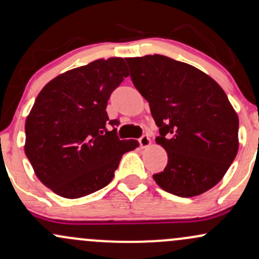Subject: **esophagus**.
<instances>
[{
  "mask_svg": "<svg viewBox=\"0 0 259 259\" xmlns=\"http://www.w3.org/2000/svg\"><path fill=\"white\" fill-rule=\"evenodd\" d=\"M139 142H140V146H141L142 148H146V147H148L151 145V139L148 138L147 134H144V135H142L141 138H140Z\"/></svg>",
  "mask_w": 259,
  "mask_h": 259,
  "instance_id": "obj_1",
  "label": "esophagus"
}]
</instances>
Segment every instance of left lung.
Returning a JSON list of instances; mask_svg holds the SVG:
<instances>
[{
  "instance_id": "1",
  "label": "left lung",
  "mask_w": 259,
  "mask_h": 259,
  "mask_svg": "<svg viewBox=\"0 0 259 259\" xmlns=\"http://www.w3.org/2000/svg\"><path fill=\"white\" fill-rule=\"evenodd\" d=\"M133 84L150 103L168 153L153 179L164 191L194 197L223 179L239 150V117L206 73L162 55L125 58Z\"/></svg>"
}]
</instances>
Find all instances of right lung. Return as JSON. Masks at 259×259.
Listing matches in <instances>:
<instances>
[{
  "mask_svg": "<svg viewBox=\"0 0 259 259\" xmlns=\"http://www.w3.org/2000/svg\"><path fill=\"white\" fill-rule=\"evenodd\" d=\"M129 75L123 58L96 59L44 86L25 121V154L55 194L79 198L111 183L123 154L139 146L119 140L107 102Z\"/></svg>",
  "mask_w": 259,
  "mask_h": 259,
  "instance_id": "obj_1",
  "label": "right lung"
}]
</instances>
